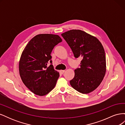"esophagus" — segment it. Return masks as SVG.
Segmentation results:
<instances>
[{
  "label": "esophagus",
  "mask_w": 125,
  "mask_h": 125,
  "mask_svg": "<svg viewBox=\"0 0 125 125\" xmlns=\"http://www.w3.org/2000/svg\"><path fill=\"white\" fill-rule=\"evenodd\" d=\"M65 70H60L59 71V73H60V74H63L64 73H65Z\"/></svg>",
  "instance_id": "34e87169"
}]
</instances>
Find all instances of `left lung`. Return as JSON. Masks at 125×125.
Here are the masks:
<instances>
[{"instance_id": "1", "label": "left lung", "mask_w": 125, "mask_h": 125, "mask_svg": "<svg viewBox=\"0 0 125 125\" xmlns=\"http://www.w3.org/2000/svg\"><path fill=\"white\" fill-rule=\"evenodd\" d=\"M75 58H82L80 67L74 70L70 81L71 86L83 94L92 92L100 85L106 73L104 48L97 38L80 30H71L62 34Z\"/></svg>"}]
</instances>
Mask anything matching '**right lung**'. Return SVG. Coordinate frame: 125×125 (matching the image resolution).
<instances>
[{
    "mask_svg": "<svg viewBox=\"0 0 125 125\" xmlns=\"http://www.w3.org/2000/svg\"><path fill=\"white\" fill-rule=\"evenodd\" d=\"M61 42L57 35L41 34L30 40L22 52L19 65L20 77L36 95H46L56 85L59 73L54 69L51 54Z\"/></svg>",
    "mask_w": 125,
    "mask_h": 125,
    "instance_id": "obj_1",
    "label": "right lung"
}]
</instances>
